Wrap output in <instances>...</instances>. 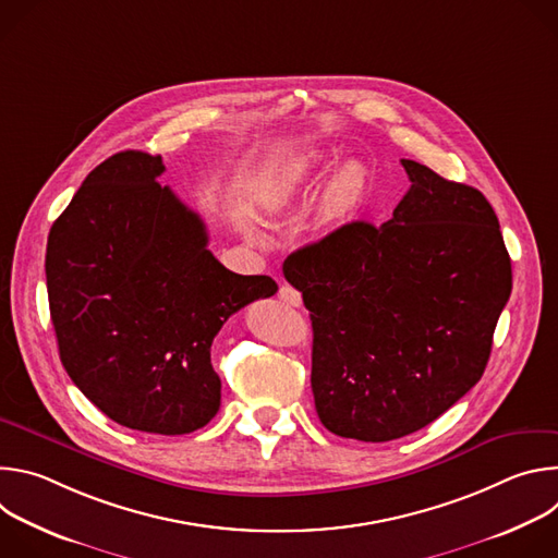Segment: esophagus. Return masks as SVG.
<instances>
[{
    "instance_id": "esophagus-1",
    "label": "esophagus",
    "mask_w": 558,
    "mask_h": 558,
    "mask_svg": "<svg viewBox=\"0 0 558 558\" xmlns=\"http://www.w3.org/2000/svg\"><path fill=\"white\" fill-rule=\"evenodd\" d=\"M278 295H280V300H282L284 304H289V306H300V304H302V293H300L295 287H291V284H282L280 291H278Z\"/></svg>"
}]
</instances>
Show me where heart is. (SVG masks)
Segmentation results:
<instances>
[{"instance_id":"heart-1","label":"heart","mask_w":558,"mask_h":558,"mask_svg":"<svg viewBox=\"0 0 558 558\" xmlns=\"http://www.w3.org/2000/svg\"><path fill=\"white\" fill-rule=\"evenodd\" d=\"M327 172V161L320 154H311L300 158V161H293L282 170V174L276 179L271 187V205L274 207H284L300 196L308 194L317 181H320ZM366 192V172L357 163H347L336 170L331 177L327 192H325V207L333 216H342L349 209H353L360 198Z\"/></svg>"}]
</instances>
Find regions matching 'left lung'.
I'll return each instance as SVG.
<instances>
[{"label": "left lung", "mask_w": 558, "mask_h": 558, "mask_svg": "<svg viewBox=\"0 0 558 558\" xmlns=\"http://www.w3.org/2000/svg\"><path fill=\"white\" fill-rule=\"evenodd\" d=\"M402 166L411 190L388 222H347L282 265L311 311L317 417L373 444L428 426L482 379L512 291L486 196Z\"/></svg>", "instance_id": "obj_1"}]
</instances>
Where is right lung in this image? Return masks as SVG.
I'll list each match as a JSON object with an SVG mask.
<instances>
[{"mask_svg": "<svg viewBox=\"0 0 558 558\" xmlns=\"http://www.w3.org/2000/svg\"><path fill=\"white\" fill-rule=\"evenodd\" d=\"M163 172L161 156L136 149L97 166L52 222L46 287L76 388L125 428L185 435L220 407L216 333L278 284L222 267L201 216L156 181Z\"/></svg>", "mask_w": 558, "mask_h": 558, "instance_id": "1", "label": "right lung"}]
</instances>
